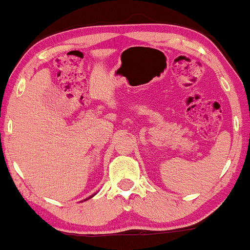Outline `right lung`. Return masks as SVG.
<instances>
[{"label": "right lung", "mask_w": 250, "mask_h": 250, "mask_svg": "<svg viewBox=\"0 0 250 250\" xmlns=\"http://www.w3.org/2000/svg\"><path fill=\"white\" fill-rule=\"evenodd\" d=\"M94 195H95V193H94ZM94 195H93V196H94ZM93 196H90V197H88V198H85V200H89V198H92V197H93ZM85 200H84V201H85Z\"/></svg>", "instance_id": "obj_1"}]
</instances>
